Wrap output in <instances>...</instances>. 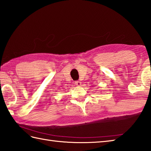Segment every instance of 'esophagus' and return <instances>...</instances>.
Here are the masks:
<instances>
[{"instance_id":"esophagus-1","label":"esophagus","mask_w":151,"mask_h":151,"mask_svg":"<svg viewBox=\"0 0 151 151\" xmlns=\"http://www.w3.org/2000/svg\"><path fill=\"white\" fill-rule=\"evenodd\" d=\"M75 84L77 86H79V87H81V86H82V82L81 81H76L75 82Z\"/></svg>"}]
</instances>
